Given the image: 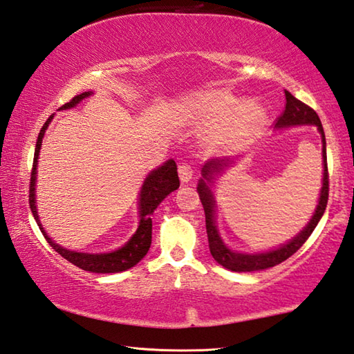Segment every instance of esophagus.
<instances>
[{
  "instance_id": "esophagus-1",
  "label": "esophagus",
  "mask_w": 354,
  "mask_h": 354,
  "mask_svg": "<svg viewBox=\"0 0 354 354\" xmlns=\"http://www.w3.org/2000/svg\"><path fill=\"white\" fill-rule=\"evenodd\" d=\"M193 176H194L193 166L188 165V163L178 165V177H180L182 183H188L191 178H193Z\"/></svg>"
}]
</instances>
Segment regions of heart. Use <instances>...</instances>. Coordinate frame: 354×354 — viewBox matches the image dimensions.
Here are the masks:
<instances>
[{
  "mask_svg": "<svg viewBox=\"0 0 354 354\" xmlns=\"http://www.w3.org/2000/svg\"><path fill=\"white\" fill-rule=\"evenodd\" d=\"M194 105L209 122L221 126L216 141L224 146H238L255 138L268 116L263 105L257 102L243 105L238 97L227 91L202 96Z\"/></svg>",
  "mask_w": 354,
  "mask_h": 354,
  "instance_id": "heart-1",
  "label": "heart"
}]
</instances>
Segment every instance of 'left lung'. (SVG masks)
<instances>
[{
    "label": "left lung",
    "instance_id": "left-lung-1",
    "mask_svg": "<svg viewBox=\"0 0 354 354\" xmlns=\"http://www.w3.org/2000/svg\"><path fill=\"white\" fill-rule=\"evenodd\" d=\"M286 95V107H284L283 113L277 118V129L283 127H292V126H303V124H313L319 129L322 135V158H324V182H322L320 197L317 208L313 214L311 221L308 225L297 234L294 239H290L288 244H283L275 250H269L264 253H239L228 249L221 239L218 228H216V218H214V196L209 189V183L214 178V174L224 171L225 167L233 165V160L230 158H213L207 161L202 167V178L197 185V191H199L201 202L205 209V224H207V234H208V245L209 252H212L213 258L225 269L233 272H253V270H263L274 268V266L283 263L284 259L292 257L294 253L300 249V247L306 243V239L311 236L314 228L317 227L319 221L325 213L326 203H328V191H330V177H328V163H326V141H325V132L322 127L320 118L315 111L306 105L305 102L299 101L294 97L289 91H284Z\"/></svg>",
    "mask_w": 354,
    "mask_h": 354
}]
</instances>
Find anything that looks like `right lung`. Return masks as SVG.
Listing matches in <instances>:
<instances>
[{
	"label": "right lung",
	"mask_w": 354,
	"mask_h": 354,
	"mask_svg": "<svg viewBox=\"0 0 354 354\" xmlns=\"http://www.w3.org/2000/svg\"><path fill=\"white\" fill-rule=\"evenodd\" d=\"M93 95V91H85L82 95L74 96L70 102L62 105L59 110H66L73 109L74 105H77L82 99L88 97ZM51 115L48 118V121L43 124V127L39 133V138H37L35 145V152H34V163H32V172H30V182H29V207L30 212L34 214V219L39 225L40 232L43 236L48 241V244L53 247V249L59 253L60 257L68 259L71 264L77 266L82 270L95 272V274H116V272L127 270L133 268L135 264H138L142 258L146 257V253L151 247L152 243V219L151 216L153 214L155 208H157L161 201L165 199L166 196H169L172 191H176L180 187V180H178L177 174V165L174 160H167L163 166L153 169L149 176L146 177L145 183H142L141 191H140V224L133 236L129 239L127 244H124L121 249L110 253H80L74 250H66L59 244H55L54 241L48 236L46 232L43 230V225L39 219V214H37V207H35V178H37V160H39L40 147H41V140L43 135H45L49 122L53 121Z\"/></svg>",
	"instance_id": "obj_1"
}]
</instances>
